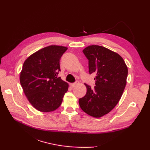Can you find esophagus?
Returning <instances> with one entry per match:
<instances>
[{
  "label": "esophagus",
  "mask_w": 150,
  "mask_h": 150,
  "mask_svg": "<svg viewBox=\"0 0 150 150\" xmlns=\"http://www.w3.org/2000/svg\"><path fill=\"white\" fill-rule=\"evenodd\" d=\"M79 84V82L77 81L76 82H75V83H73V84H70V86H71V88H75V87L77 86H78Z\"/></svg>",
  "instance_id": "34e87169"
}]
</instances>
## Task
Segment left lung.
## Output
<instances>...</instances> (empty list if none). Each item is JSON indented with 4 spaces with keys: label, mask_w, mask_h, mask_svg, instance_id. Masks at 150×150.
Wrapping results in <instances>:
<instances>
[{
    "label": "left lung",
    "mask_w": 150,
    "mask_h": 150,
    "mask_svg": "<svg viewBox=\"0 0 150 150\" xmlns=\"http://www.w3.org/2000/svg\"><path fill=\"white\" fill-rule=\"evenodd\" d=\"M82 52L88 59L89 73L96 77L94 88L84 84L87 92L79 98V105L89 115L101 117L120 100L126 84L128 68L119 54L103 46H89Z\"/></svg>",
    "instance_id": "obj_1"
}]
</instances>
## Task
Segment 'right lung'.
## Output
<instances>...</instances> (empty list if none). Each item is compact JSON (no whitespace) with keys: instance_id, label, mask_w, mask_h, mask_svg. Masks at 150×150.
<instances>
[{"instance_id":"obj_1","label":"right lung","mask_w":150,"mask_h":150,"mask_svg":"<svg viewBox=\"0 0 150 150\" xmlns=\"http://www.w3.org/2000/svg\"><path fill=\"white\" fill-rule=\"evenodd\" d=\"M67 50L64 46H47L24 62L20 82L28 100L37 110L50 112L62 103L68 84L57 75L60 71V59Z\"/></svg>"}]
</instances>
